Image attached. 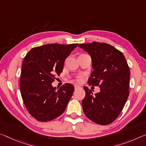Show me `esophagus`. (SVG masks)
<instances>
[{"label": "esophagus", "mask_w": 146, "mask_h": 146, "mask_svg": "<svg viewBox=\"0 0 146 146\" xmlns=\"http://www.w3.org/2000/svg\"><path fill=\"white\" fill-rule=\"evenodd\" d=\"M78 88H80V86H77V85H75V90H77Z\"/></svg>", "instance_id": "1"}]
</instances>
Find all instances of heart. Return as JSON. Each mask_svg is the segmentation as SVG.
Returning a JSON list of instances; mask_svg holds the SVG:
<instances>
[{"mask_svg": "<svg viewBox=\"0 0 146 146\" xmlns=\"http://www.w3.org/2000/svg\"><path fill=\"white\" fill-rule=\"evenodd\" d=\"M75 80L77 83H82L83 81V77H81V76H78V77L75 78Z\"/></svg>", "mask_w": 146, "mask_h": 146, "instance_id": "obj_1", "label": "heart"}]
</instances>
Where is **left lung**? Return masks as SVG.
<instances>
[{
  "label": "left lung",
  "mask_w": 146,
  "mask_h": 146,
  "mask_svg": "<svg viewBox=\"0 0 146 146\" xmlns=\"http://www.w3.org/2000/svg\"><path fill=\"white\" fill-rule=\"evenodd\" d=\"M78 47L92 58L94 71L88 84L100 88V92L94 94L84 87L83 111L95 123L108 125L118 117L129 97V67L123 53L108 43L94 41Z\"/></svg>",
  "instance_id": "1"
}]
</instances>
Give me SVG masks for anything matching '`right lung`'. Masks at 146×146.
<instances>
[{"label": "right lung", "mask_w": 146, "mask_h": 146, "mask_svg": "<svg viewBox=\"0 0 146 146\" xmlns=\"http://www.w3.org/2000/svg\"><path fill=\"white\" fill-rule=\"evenodd\" d=\"M77 45L51 43L34 47L23 60L21 94L28 112L38 121H50L66 110L74 86L66 83L56 90L52 82L61 73L65 60Z\"/></svg>", "instance_id": "1"}]
</instances>
